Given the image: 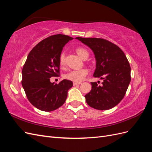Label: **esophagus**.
<instances>
[{"mask_svg": "<svg viewBox=\"0 0 152 152\" xmlns=\"http://www.w3.org/2000/svg\"><path fill=\"white\" fill-rule=\"evenodd\" d=\"M73 86H76V85H79L81 84V82H73Z\"/></svg>", "mask_w": 152, "mask_h": 152, "instance_id": "esophagus-1", "label": "esophagus"}]
</instances>
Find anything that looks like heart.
Returning <instances> with one entry per match:
<instances>
[{
	"mask_svg": "<svg viewBox=\"0 0 152 152\" xmlns=\"http://www.w3.org/2000/svg\"><path fill=\"white\" fill-rule=\"evenodd\" d=\"M77 54L82 59H87L89 57V52L84 48H77L75 49ZM59 65L61 67H64L65 65V54L62 53L59 56ZM88 74V70L86 68H81L79 70H73L68 72L65 75V79L69 80H72L76 82H80L83 80L85 77Z\"/></svg>",
	"mask_w": 152,
	"mask_h": 152,
	"instance_id": "obj_1",
	"label": "heart"
}]
</instances>
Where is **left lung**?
<instances>
[{"label":"left lung","instance_id":"1","mask_svg":"<svg viewBox=\"0 0 152 152\" xmlns=\"http://www.w3.org/2000/svg\"><path fill=\"white\" fill-rule=\"evenodd\" d=\"M76 39L93 50L96 60L93 76L103 80L101 86L91 82L92 89L85 96L87 104L99 110L113 108L124 98L131 82V66L125 54L108 40Z\"/></svg>","mask_w":152,"mask_h":152}]
</instances>
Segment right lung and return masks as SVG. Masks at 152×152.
Instances as JSON below:
<instances>
[{
  "instance_id": "obj_1",
  "label": "right lung",
  "mask_w": 152,
  "mask_h": 152,
  "mask_svg": "<svg viewBox=\"0 0 152 152\" xmlns=\"http://www.w3.org/2000/svg\"><path fill=\"white\" fill-rule=\"evenodd\" d=\"M73 38L58 34L40 41L31 50L22 70L21 84L27 98L35 107L51 112L65 102L71 80L64 79L51 83L50 77H58L59 56L65 45Z\"/></svg>"
}]
</instances>
